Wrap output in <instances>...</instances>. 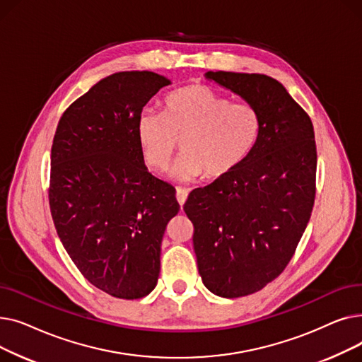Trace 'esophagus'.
Masks as SVG:
<instances>
[{"instance_id":"1","label":"esophagus","mask_w":362,"mask_h":362,"mask_svg":"<svg viewBox=\"0 0 362 362\" xmlns=\"http://www.w3.org/2000/svg\"><path fill=\"white\" fill-rule=\"evenodd\" d=\"M187 195H189V189H185V187H177L176 189V198H177V202L180 204V206L185 205V202L187 199Z\"/></svg>"}]
</instances>
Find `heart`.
<instances>
[{
  "instance_id": "1",
  "label": "heart",
  "mask_w": 362,
  "mask_h": 362,
  "mask_svg": "<svg viewBox=\"0 0 362 362\" xmlns=\"http://www.w3.org/2000/svg\"><path fill=\"white\" fill-rule=\"evenodd\" d=\"M164 111H144L136 124L145 161L161 171L179 146L175 176L194 180L204 176L216 182L229 176L250 157L261 135V114L248 103H230L201 83L170 92Z\"/></svg>"
}]
</instances>
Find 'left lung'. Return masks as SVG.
<instances>
[{
  "instance_id": "obj_1",
  "label": "left lung",
  "mask_w": 362,
  "mask_h": 362,
  "mask_svg": "<svg viewBox=\"0 0 362 362\" xmlns=\"http://www.w3.org/2000/svg\"><path fill=\"white\" fill-rule=\"evenodd\" d=\"M261 114V135L229 176L189 194L198 272L208 291L239 298L286 269L315 199L317 148L308 114L280 82L258 73L206 71Z\"/></svg>"
}]
</instances>
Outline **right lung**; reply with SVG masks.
I'll list each match as a JSON object with an SVG mask.
<instances>
[{
    "instance_id": "1",
    "label": "right lung",
    "mask_w": 362,
    "mask_h": 362,
    "mask_svg": "<svg viewBox=\"0 0 362 362\" xmlns=\"http://www.w3.org/2000/svg\"><path fill=\"white\" fill-rule=\"evenodd\" d=\"M171 82L152 71H119L95 83L62 116L51 148L49 208L76 267L95 288L139 299L157 286L161 240L180 205L152 176L136 124Z\"/></svg>"
}]
</instances>
